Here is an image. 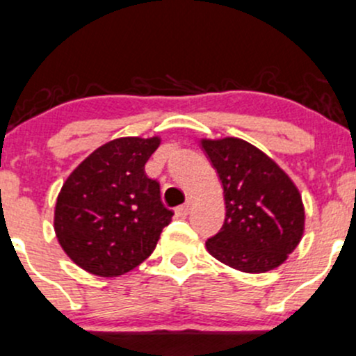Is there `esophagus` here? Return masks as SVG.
<instances>
[{"mask_svg":"<svg viewBox=\"0 0 356 356\" xmlns=\"http://www.w3.org/2000/svg\"><path fill=\"white\" fill-rule=\"evenodd\" d=\"M191 211V201H188V203H184L182 207L175 208V215L181 216V218H184V216H188Z\"/></svg>","mask_w":356,"mask_h":356,"instance_id":"34e87169","label":"esophagus"}]
</instances>
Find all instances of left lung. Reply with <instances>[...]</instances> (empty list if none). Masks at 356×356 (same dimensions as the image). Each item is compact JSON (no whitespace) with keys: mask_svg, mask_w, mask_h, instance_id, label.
Listing matches in <instances>:
<instances>
[{"mask_svg":"<svg viewBox=\"0 0 356 356\" xmlns=\"http://www.w3.org/2000/svg\"><path fill=\"white\" fill-rule=\"evenodd\" d=\"M216 168L225 200V222L207 249L242 273H266L288 259L305 230L302 194L271 156L249 141L201 138Z\"/></svg>","mask_w":356,"mask_h":356,"instance_id":"8db88e82","label":"left lung"}]
</instances>
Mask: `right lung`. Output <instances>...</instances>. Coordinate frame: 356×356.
<instances>
[{
    "label": "right lung",
    "mask_w": 356,
    "mask_h": 356,
    "mask_svg": "<svg viewBox=\"0 0 356 356\" xmlns=\"http://www.w3.org/2000/svg\"><path fill=\"white\" fill-rule=\"evenodd\" d=\"M160 136H122L92 152L68 175L54 208L59 245L76 266L114 278L140 266L155 250L174 213L145 163Z\"/></svg>",
    "instance_id": "1"
}]
</instances>
